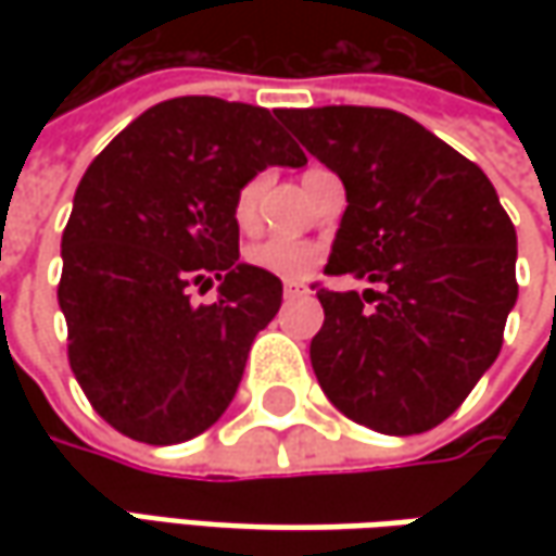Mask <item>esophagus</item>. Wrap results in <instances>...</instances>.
Segmentation results:
<instances>
[{
    "label": "esophagus",
    "instance_id": "obj_1",
    "mask_svg": "<svg viewBox=\"0 0 556 556\" xmlns=\"http://www.w3.org/2000/svg\"><path fill=\"white\" fill-rule=\"evenodd\" d=\"M309 293V285L303 281H285V300H296V296H306Z\"/></svg>",
    "mask_w": 556,
    "mask_h": 556
}]
</instances>
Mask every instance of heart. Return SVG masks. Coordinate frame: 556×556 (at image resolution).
<instances>
[{
	"mask_svg": "<svg viewBox=\"0 0 556 556\" xmlns=\"http://www.w3.org/2000/svg\"><path fill=\"white\" fill-rule=\"evenodd\" d=\"M263 194V179H250L241 185V191L235 194V223L241 228H250L256 219V203ZM321 250L309 241H290V238H263L247 247V263L263 268L268 275L278 278H303L312 266L318 263Z\"/></svg>",
	"mask_w": 556,
	"mask_h": 556,
	"instance_id": "1",
	"label": "heart"
}]
</instances>
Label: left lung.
<instances>
[{"mask_svg":"<svg viewBox=\"0 0 556 556\" xmlns=\"http://www.w3.org/2000/svg\"><path fill=\"white\" fill-rule=\"evenodd\" d=\"M278 119L346 188L325 271L383 288L318 290L315 377L362 427L433 430L502 353L517 303L514 223L477 163L399 111L331 104Z\"/></svg>","mask_w":556,"mask_h":556,"instance_id":"obj_1","label":"left lung"}]
</instances>
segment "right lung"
I'll list each match as a JSON object with an SVG mask.
<instances>
[{"instance_id":"add662e5","label":"right lung","mask_w":556,"mask_h":556,"mask_svg":"<svg viewBox=\"0 0 556 556\" xmlns=\"http://www.w3.org/2000/svg\"><path fill=\"white\" fill-rule=\"evenodd\" d=\"M278 111L210 96L136 117L74 194L58 306L92 408L123 437L185 442L213 427L244 377L253 337L281 309V281L238 260L235 194L266 166H303ZM220 281L213 307L191 283Z\"/></svg>"}]
</instances>
